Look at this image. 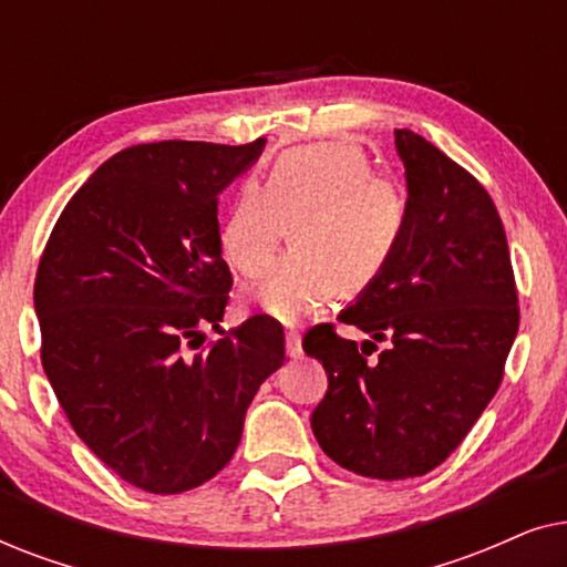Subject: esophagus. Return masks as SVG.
I'll return each mask as SVG.
<instances>
[{"label": "esophagus", "instance_id": "1", "mask_svg": "<svg viewBox=\"0 0 567 567\" xmlns=\"http://www.w3.org/2000/svg\"><path fill=\"white\" fill-rule=\"evenodd\" d=\"M301 336L299 332H293V330H289L286 332V355H289V359H301Z\"/></svg>", "mask_w": 567, "mask_h": 567}]
</instances>
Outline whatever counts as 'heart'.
Here are the masks:
<instances>
[{"label": "heart", "instance_id": "b5f03b06", "mask_svg": "<svg viewBox=\"0 0 567 567\" xmlns=\"http://www.w3.org/2000/svg\"><path fill=\"white\" fill-rule=\"evenodd\" d=\"M408 198L390 177L371 175L359 146L312 144L284 152L262 185H245L219 229L231 268L260 276L291 227L293 250L255 286L262 312L297 322L336 291L369 289L408 231Z\"/></svg>", "mask_w": 567, "mask_h": 567}]
</instances>
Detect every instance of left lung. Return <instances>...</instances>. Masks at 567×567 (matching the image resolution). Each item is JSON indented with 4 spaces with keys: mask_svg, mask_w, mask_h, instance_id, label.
Returning <instances> with one entry per match:
<instances>
[{
    "mask_svg": "<svg viewBox=\"0 0 567 567\" xmlns=\"http://www.w3.org/2000/svg\"><path fill=\"white\" fill-rule=\"evenodd\" d=\"M394 150L405 167V239L384 274L338 315L369 332L367 346H390L367 361L371 351L330 324L301 343L328 374L312 413L317 444L371 480L439 467L498 392L518 332L506 231L487 190L413 131H394Z\"/></svg>",
    "mask_w": 567,
    "mask_h": 567,
    "instance_id": "obj_1",
    "label": "left lung"
}]
</instances>
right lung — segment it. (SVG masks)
<instances>
[{
  "label": "right lung",
  "instance_id": "add662e5",
  "mask_svg": "<svg viewBox=\"0 0 567 567\" xmlns=\"http://www.w3.org/2000/svg\"><path fill=\"white\" fill-rule=\"evenodd\" d=\"M262 150L266 138L118 152L69 200L38 266L45 377L76 436L146 493L212 480L284 363L270 317L193 351L204 328L221 330L231 286L216 200Z\"/></svg>",
  "mask_w": 567,
  "mask_h": 567
}]
</instances>
